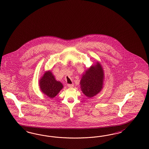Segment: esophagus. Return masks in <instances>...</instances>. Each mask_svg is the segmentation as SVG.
Returning a JSON list of instances; mask_svg holds the SVG:
<instances>
[{"label": "esophagus", "instance_id": "obj_1", "mask_svg": "<svg viewBox=\"0 0 149 149\" xmlns=\"http://www.w3.org/2000/svg\"><path fill=\"white\" fill-rule=\"evenodd\" d=\"M67 86L68 87H72L74 86V84H67Z\"/></svg>", "mask_w": 149, "mask_h": 149}]
</instances>
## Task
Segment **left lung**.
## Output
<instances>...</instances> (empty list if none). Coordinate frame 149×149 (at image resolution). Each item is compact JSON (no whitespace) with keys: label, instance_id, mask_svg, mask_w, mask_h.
Segmentation results:
<instances>
[{"label":"left lung","instance_id":"8db88e82","mask_svg":"<svg viewBox=\"0 0 149 149\" xmlns=\"http://www.w3.org/2000/svg\"><path fill=\"white\" fill-rule=\"evenodd\" d=\"M104 72L100 64L88 69L83 75L80 81L81 90L87 97L91 98L98 94L103 88Z\"/></svg>","mask_w":149,"mask_h":149}]
</instances>
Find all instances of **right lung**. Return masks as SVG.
I'll return each instance as SVG.
<instances>
[{
	"label": "right lung",
	"mask_w": 149,
	"mask_h": 149,
	"mask_svg": "<svg viewBox=\"0 0 149 149\" xmlns=\"http://www.w3.org/2000/svg\"><path fill=\"white\" fill-rule=\"evenodd\" d=\"M39 81L41 90L51 98H54L63 88L62 84L56 80L54 76L50 71L45 72Z\"/></svg>",
	"instance_id": "1"
}]
</instances>
